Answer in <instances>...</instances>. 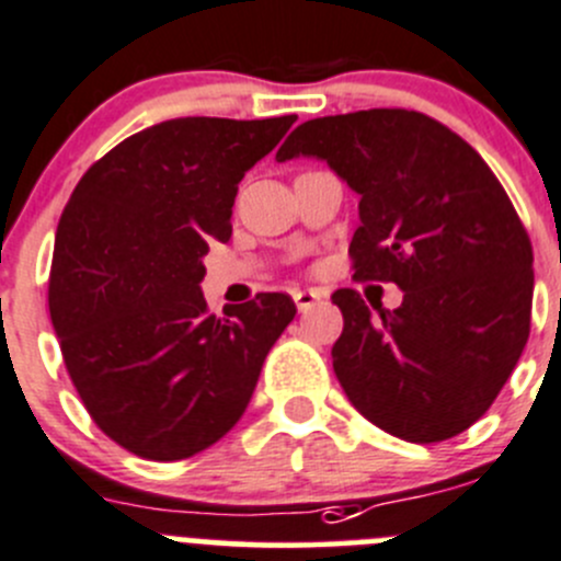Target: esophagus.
Returning a JSON list of instances; mask_svg holds the SVG:
<instances>
[{"instance_id":"obj_1","label":"esophagus","mask_w":561,"mask_h":561,"mask_svg":"<svg viewBox=\"0 0 561 561\" xmlns=\"http://www.w3.org/2000/svg\"><path fill=\"white\" fill-rule=\"evenodd\" d=\"M293 301H296L298 312H309V309H312L314 304L320 301V293H314V290H293Z\"/></svg>"}]
</instances>
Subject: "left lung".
<instances>
[{
  "mask_svg": "<svg viewBox=\"0 0 561 561\" xmlns=\"http://www.w3.org/2000/svg\"><path fill=\"white\" fill-rule=\"evenodd\" d=\"M323 159L358 194L356 279L394 282L369 312L342 287L331 347L347 400L380 431L436 444L493 405L529 340L535 254L482 156L422 112L367 108L298 125L276 161Z\"/></svg>",
  "mask_w": 561,
  "mask_h": 561,
  "instance_id": "1",
  "label": "left lung"
}]
</instances>
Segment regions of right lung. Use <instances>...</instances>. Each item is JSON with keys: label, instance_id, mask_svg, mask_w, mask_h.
<instances>
[{"label": "right lung", "instance_id": "add662e5", "mask_svg": "<svg viewBox=\"0 0 561 561\" xmlns=\"http://www.w3.org/2000/svg\"><path fill=\"white\" fill-rule=\"evenodd\" d=\"M293 123L150 125L95 161L65 205L48 276L59 351L92 422L139 458H192L230 433L296 318L285 293L216 318L199 290L208 243L232 236L238 183Z\"/></svg>", "mask_w": 561, "mask_h": 561}]
</instances>
